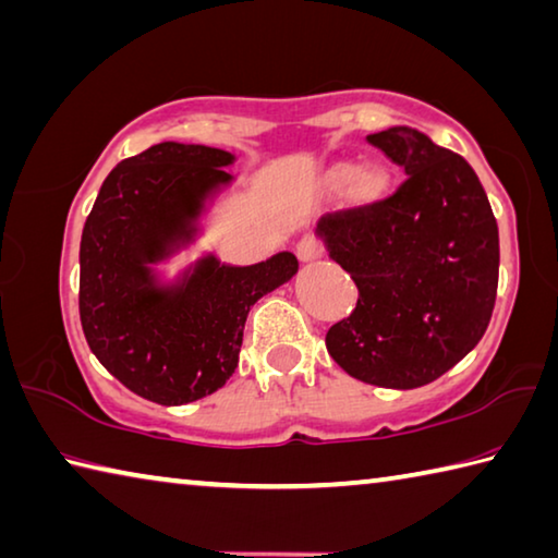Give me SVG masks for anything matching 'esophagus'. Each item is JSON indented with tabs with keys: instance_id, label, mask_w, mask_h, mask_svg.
Listing matches in <instances>:
<instances>
[{
	"instance_id": "34e87169",
	"label": "esophagus",
	"mask_w": 558,
	"mask_h": 558,
	"mask_svg": "<svg viewBox=\"0 0 558 558\" xmlns=\"http://www.w3.org/2000/svg\"><path fill=\"white\" fill-rule=\"evenodd\" d=\"M295 253H298V258H300L302 263H310V260H317V258H322L324 246H322V241H319L317 236L307 234V236H302V239L298 241V248H295Z\"/></svg>"
}]
</instances>
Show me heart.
I'll use <instances>...</instances> for the list:
<instances>
[{"label":"heart","mask_w":558,"mask_h":558,"mask_svg":"<svg viewBox=\"0 0 558 558\" xmlns=\"http://www.w3.org/2000/svg\"><path fill=\"white\" fill-rule=\"evenodd\" d=\"M353 173H356V170H353V166H349V163L337 166L329 175L331 187H343L353 178ZM388 185H390V180L383 173V170L368 168V170H361V173L353 178L351 190L359 199H376L383 195L385 190H388Z\"/></svg>","instance_id":"1"}]
</instances>
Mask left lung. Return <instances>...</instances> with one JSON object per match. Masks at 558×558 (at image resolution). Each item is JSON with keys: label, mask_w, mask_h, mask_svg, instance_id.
I'll return each instance as SVG.
<instances>
[{"label": "left lung", "mask_w": 558, "mask_h": 558, "mask_svg": "<svg viewBox=\"0 0 558 558\" xmlns=\"http://www.w3.org/2000/svg\"><path fill=\"white\" fill-rule=\"evenodd\" d=\"M366 138L408 178L390 197L319 219L329 256L359 288L327 351L351 378L410 390L444 376L488 329L498 225L459 154L410 126Z\"/></svg>", "instance_id": "1"}]
</instances>
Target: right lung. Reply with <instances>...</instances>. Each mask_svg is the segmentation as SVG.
Returning <instances> with one entry per match:
<instances>
[{"label":"right lung","mask_w":558,"mask_h":558,"mask_svg":"<svg viewBox=\"0 0 558 558\" xmlns=\"http://www.w3.org/2000/svg\"><path fill=\"white\" fill-rule=\"evenodd\" d=\"M221 148L163 141L111 170L80 241V322L97 361L131 392L185 404L239 363L248 310L298 272L290 251L227 266L205 256L173 286L154 263L197 234L205 199L231 182Z\"/></svg>","instance_id":"obj_1"}]
</instances>
